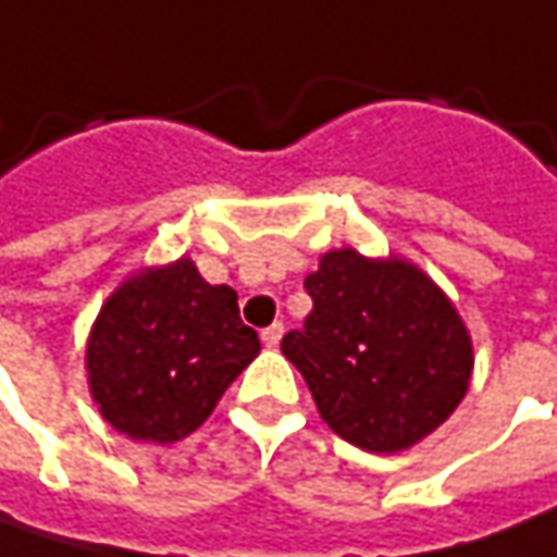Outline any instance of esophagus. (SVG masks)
<instances>
[{
  "mask_svg": "<svg viewBox=\"0 0 557 557\" xmlns=\"http://www.w3.org/2000/svg\"><path fill=\"white\" fill-rule=\"evenodd\" d=\"M282 334H285V325H282V322H272L269 329H263V332H260V337H263V344H267V347H278Z\"/></svg>",
  "mask_w": 557,
  "mask_h": 557,
  "instance_id": "obj_1",
  "label": "esophagus"
}]
</instances>
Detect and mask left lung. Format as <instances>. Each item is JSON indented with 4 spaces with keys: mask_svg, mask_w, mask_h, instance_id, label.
I'll list each match as a JSON object with an SVG mask.
<instances>
[{
    "mask_svg": "<svg viewBox=\"0 0 557 557\" xmlns=\"http://www.w3.org/2000/svg\"><path fill=\"white\" fill-rule=\"evenodd\" d=\"M312 310L282 337L319 416L369 453L437 431L471 381V337L446 294L412 263L332 250L307 275Z\"/></svg>",
    "mask_w": 557,
    "mask_h": 557,
    "instance_id": "obj_1",
    "label": "left lung"
}]
</instances>
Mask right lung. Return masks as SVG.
<instances>
[{
    "instance_id": "right-lung-1",
    "label": "right lung",
    "mask_w": 557,
    "mask_h": 557,
    "mask_svg": "<svg viewBox=\"0 0 557 557\" xmlns=\"http://www.w3.org/2000/svg\"><path fill=\"white\" fill-rule=\"evenodd\" d=\"M260 354L228 285L191 260L148 269L101 307L86 347L89 387L120 434L173 443L201 428L225 387Z\"/></svg>"
}]
</instances>
